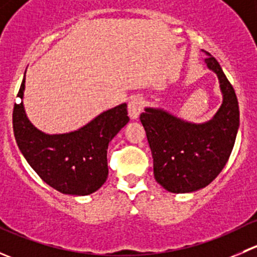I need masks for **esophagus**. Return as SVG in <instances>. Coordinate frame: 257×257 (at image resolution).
Returning a JSON list of instances; mask_svg holds the SVG:
<instances>
[{"instance_id": "obj_1", "label": "esophagus", "mask_w": 257, "mask_h": 257, "mask_svg": "<svg viewBox=\"0 0 257 257\" xmlns=\"http://www.w3.org/2000/svg\"><path fill=\"white\" fill-rule=\"evenodd\" d=\"M143 109V99L141 97H133L128 102V113L132 119H138Z\"/></svg>"}]
</instances>
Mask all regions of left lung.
Listing matches in <instances>:
<instances>
[{
  "label": "left lung",
  "mask_w": 257,
  "mask_h": 257,
  "mask_svg": "<svg viewBox=\"0 0 257 257\" xmlns=\"http://www.w3.org/2000/svg\"><path fill=\"white\" fill-rule=\"evenodd\" d=\"M216 74L222 102L211 119L193 123L163 108L145 107L141 121L153 155L154 178L165 190L193 193L209 185L226 164L236 139L240 113L235 90L219 62L204 51Z\"/></svg>",
  "instance_id": "obj_1"
}]
</instances>
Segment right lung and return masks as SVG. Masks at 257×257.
<instances>
[{
	"mask_svg": "<svg viewBox=\"0 0 257 257\" xmlns=\"http://www.w3.org/2000/svg\"><path fill=\"white\" fill-rule=\"evenodd\" d=\"M25 78L14 108V133L21 153L46 184L67 195L97 191L108 178L109 142L128 124L126 103L98 114L85 125L68 133L48 134L28 119L23 105Z\"/></svg>",
	"mask_w": 257,
	"mask_h": 257,
	"instance_id": "add662e5",
	"label": "right lung"
}]
</instances>
